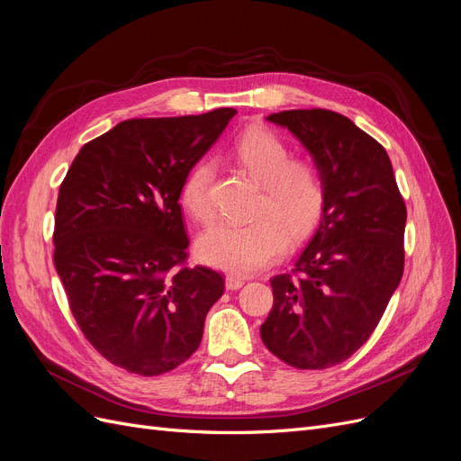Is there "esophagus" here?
<instances>
[{"mask_svg":"<svg viewBox=\"0 0 461 461\" xmlns=\"http://www.w3.org/2000/svg\"><path fill=\"white\" fill-rule=\"evenodd\" d=\"M244 281H246V278L240 276V275H227L225 286H227V290H239V288H242Z\"/></svg>","mask_w":461,"mask_h":461,"instance_id":"esophagus-1","label":"esophagus"}]
</instances>
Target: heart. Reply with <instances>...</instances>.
I'll return each mask as SVG.
<instances>
[{"mask_svg": "<svg viewBox=\"0 0 461 461\" xmlns=\"http://www.w3.org/2000/svg\"><path fill=\"white\" fill-rule=\"evenodd\" d=\"M234 158L261 186L256 219L244 225L215 222L198 236L196 252L213 267L254 273L285 252L288 234L300 240L312 232L323 212L325 190L315 167L290 161L286 144L265 129L246 131L234 144ZM213 175L212 159H200L180 185V205L198 221L212 217Z\"/></svg>", "mask_w": 461, "mask_h": 461, "instance_id": "obj_1", "label": "heart"}]
</instances>
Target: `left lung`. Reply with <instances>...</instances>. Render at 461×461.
<instances>
[{
  "label": "left lung",
  "instance_id": "8db88e82",
  "mask_svg": "<svg viewBox=\"0 0 461 461\" xmlns=\"http://www.w3.org/2000/svg\"><path fill=\"white\" fill-rule=\"evenodd\" d=\"M267 121L308 149L323 212L294 269L271 278L267 350L296 369L339 366L367 342L403 273V203L386 149L329 109H290Z\"/></svg>",
  "mask_w": 461,
  "mask_h": 461
}]
</instances>
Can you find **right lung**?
<instances>
[{
  "label": "right lung",
  "instance_id": "obj_1",
  "mask_svg": "<svg viewBox=\"0 0 461 461\" xmlns=\"http://www.w3.org/2000/svg\"><path fill=\"white\" fill-rule=\"evenodd\" d=\"M234 115L122 121L82 146L63 180L55 269L80 330L117 367L153 376L198 350L225 278L186 265L180 185Z\"/></svg>",
  "mask_w": 461,
  "mask_h": 461
}]
</instances>
